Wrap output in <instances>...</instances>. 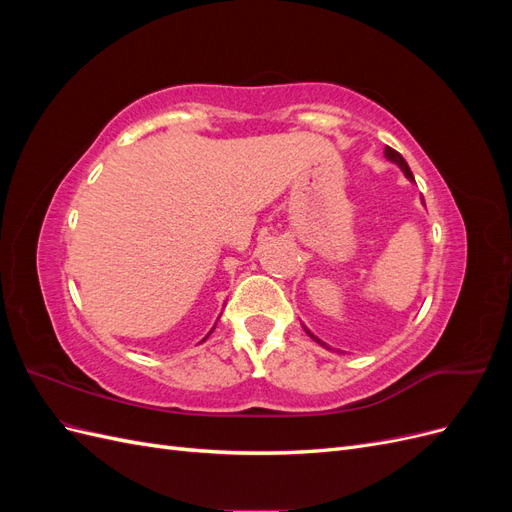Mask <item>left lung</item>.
Returning a JSON list of instances; mask_svg holds the SVG:
<instances>
[{
    "label": "left lung",
    "mask_w": 512,
    "mask_h": 512,
    "mask_svg": "<svg viewBox=\"0 0 512 512\" xmlns=\"http://www.w3.org/2000/svg\"><path fill=\"white\" fill-rule=\"evenodd\" d=\"M384 156H386V160H389V162H393V164H397V166H399L401 170H404V175H406V177H408L410 181H414V175H412V170H410L408 162L404 160V156H401V153H397V151H395V149H391V147H386V149H384ZM423 205H425V203H423ZM303 329H305V333H307L309 337H312V339H314V342H316V344H320V346H324V348H327V350H331V348H329L327 344H324V342H322V339H318V337H316V335H314L312 331H309L307 327H303Z\"/></svg>",
    "instance_id": "8db88e82"
}]
</instances>
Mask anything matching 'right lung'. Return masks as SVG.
Segmentation results:
<instances>
[{
	"instance_id": "1",
	"label": "right lung",
	"mask_w": 512,
	"mask_h": 512,
	"mask_svg": "<svg viewBox=\"0 0 512 512\" xmlns=\"http://www.w3.org/2000/svg\"><path fill=\"white\" fill-rule=\"evenodd\" d=\"M213 329H215V327H213ZM213 329H211V331H213ZM211 331H209V335H211ZM209 335H207V337H209ZM207 337H205V339H207ZM205 339H203V342H205Z\"/></svg>"
}]
</instances>
